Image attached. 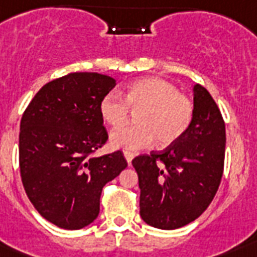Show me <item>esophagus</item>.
<instances>
[{
	"label": "esophagus",
	"instance_id": "esophagus-1",
	"mask_svg": "<svg viewBox=\"0 0 257 257\" xmlns=\"http://www.w3.org/2000/svg\"><path fill=\"white\" fill-rule=\"evenodd\" d=\"M123 154H124V158L127 160V162H128V165L131 164V161H133V158H134V153H131V151H123Z\"/></svg>",
	"mask_w": 257,
	"mask_h": 257
}]
</instances>
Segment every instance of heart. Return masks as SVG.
<instances>
[{"mask_svg":"<svg viewBox=\"0 0 257 257\" xmlns=\"http://www.w3.org/2000/svg\"><path fill=\"white\" fill-rule=\"evenodd\" d=\"M110 92L101 97L99 114L111 127L122 126L137 113V124H127L111 133L110 142L116 149L141 150L158 141L170 146L180 141L194 118V103L188 95L178 92L170 81L161 77H143L131 83L122 93Z\"/></svg>","mask_w":257,"mask_h":257,"instance_id":"b5f03b06","label":"heart"}]
</instances>
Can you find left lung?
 Listing matches in <instances>:
<instances>
[{"instance_id":"8db88e82","label":"left lung","mask_w":257,"mask_h":257,"mask_svg":"<svg viewBox=\"0 0 257 257\" xmlns=\"http://www.w3.org/2000/svg\"><path fill=\"white\" fill-rule=\"evenodd\" d=\"M225 123L210 93L194 85V118L186 134L161 151L133 160L138 173L139 213L146 224L177 229L209 206L221 182Z\"/></svg>"}]
</instances>
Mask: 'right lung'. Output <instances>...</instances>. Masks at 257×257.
I'll list each match as a JSON object with an SVG mask.
<instances>
[{
  "label": "right lung",
  "mask_w": 257,
  "mask_h": 257,
  "mask_svg": "<svg viewBox=\"0 0 257 257\" xmlns=\"http://www.w3.org/2000/svg\"><path fill=\"white\" fill-rule=\"evenodd\" d=\"M115 79L73 72L36 93L20 124V174L28 198L45 220L81 229L100 209L103 186L127 168L120 150L95 157L108 139L99 114Z\"/></svg>",
  "instance_id": "1"
}]
</instances>
